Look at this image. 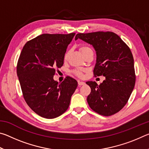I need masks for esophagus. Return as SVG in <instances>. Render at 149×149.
Here are the masks:
<instances>
[{
    "label": "esophagus",
    "mask_w": 149,
    "mask_h": 149,
    "mask_svg": "<svg viewBox=\"0 0 149 149\" xmlns=\"http://www.w3.org/2000/svg\"><path fill=\"white\" fill-rule=\"evenodd\" d=\"M85 84V83L84 81H78V85L81 86V85H84Z\"/></svg>",
    "instance_id": "obj_1"
}]
</instances>
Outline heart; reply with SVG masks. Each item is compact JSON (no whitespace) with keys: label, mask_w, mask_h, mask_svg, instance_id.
Wrapping results in <instances>:
<instances>
[{"label":"heart","mask_w":149,"mask_h":149,"mask_svg":"<svg viewBox=\"0 0 149 149\" xmlns=\"http://www.w3.org/2000/svg\"><path fill=\"white\" fill-rule=\"evenodd\" d=\"M91 50V49L89 47H88L87 46H82L80 47V50H81V52L82 54H84L85 52H87V50ZM69 54H70V51H68L65 54L64 58L67 59L68 57V56H69ZM75 74H76L77 75H79V76H81V73L79 72H75Z\"/></svg>","instance_id":"1"}]
</instances>
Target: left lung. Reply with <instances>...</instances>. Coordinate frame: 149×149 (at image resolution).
Segmentation results:
<instances>
[{
	"label": "left lung",
	"mask_w": 149,
	"mask_h": 149,
	"mask_svg": "<svg viewBox=\"0 0 149 149\" xmlns=\"http://www.w3.org/2000/svg\"><path fill=\"white\" fill-rule=\"evenodd\" d=\"M79 39L92 45L97 55L95 75L105 79L99 85L95 81L86 84L91 89L87 97L90 108L102 116H111L127 103L135 84L134 60L130 48L113 32L98 31L78 33Z\"/></svg>",
	"instance_id": "8db88e82"
}]
</instances>
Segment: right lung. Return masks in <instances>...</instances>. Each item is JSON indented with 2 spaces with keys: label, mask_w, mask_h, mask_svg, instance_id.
Returning a JSON list of instances; mask_svg holds the SVG:
<instances>
[{
  "label": "right lung",
  "mask_w": 149,
  "mask_h": 149,
  "mask_svg": "<svg viewBox=\"0 0 149 149\" xmlns=\"http://www.w3.org/2000/svg\"><path fill=\"white\" fill-rule=\"evenodd\" d=\"M75 33L42 34L27 42L17 62V75L24 99L42 118L53 119L65 112L77 87L67 77L55 81V70L62 66L68 45Z\"/></svg>",
  "instance_id": "right-lung-1"
}]
</instances>
